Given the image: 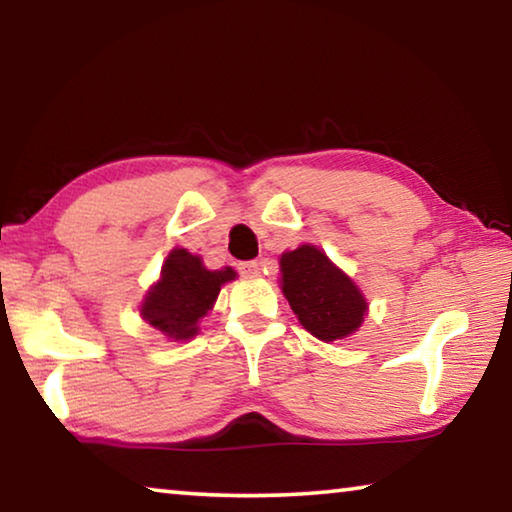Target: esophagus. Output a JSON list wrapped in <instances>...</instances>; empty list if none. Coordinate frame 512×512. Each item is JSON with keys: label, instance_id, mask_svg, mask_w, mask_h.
Masks as SVG:
<instances>
[{"label": "esophagus", "instance_id": "34e87169", "mask_svg": "<svg viewBox=\"0 0 512 512\" xmlns=\"http://www.w3.org/2000/svg\"><path fill=\"white\" fill-rule=\"evenodd\" d=\"M237 268H239L241 275H248V277L257 275L259 271H262V268H259V262H241Z\"/></svg>", "mask_w": 512, "mask_h": 512}]
</instances>
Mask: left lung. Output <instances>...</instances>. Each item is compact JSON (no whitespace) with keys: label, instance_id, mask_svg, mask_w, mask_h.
Instances as JSON below:
<instances>
[{"label":"left lung","instance_id":"left-lung-1","mask_svg":"<svg viewBox=\"0 0 512 512\" xmlns=\"http://www.w3.org/2000/svg\"><path fill=\"white\" fill-rule=\"evenodd\" d=\"M280 287L300 325L325 343L354 334L368 316L357 282L311 244L282 253Z\"/></svg>","mask_w":512,"mask_h":512}]
</instances>
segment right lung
Instances as JSON below:
<instances>
[{
    "label": "right lung",
    "mask_w": 512,
    "mask_h": 512,
    "mask_svg": "<svg viewBox=\"0 0 512 512\" xmlns=\"http://www.w3.org/2000/svg\"><path fill=\"white\" fill-rule=\"evenodd\" d=\"M237 280L232 266L210 271L201 255L187 248H173L162 264L160 277L140 302L144 323L171 341H189L201 332L198 323L214 307L223 284Z\"/></svg>",
    "instance_id": "right-lung-1"
}]
</instances>
